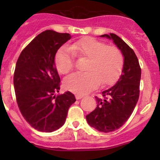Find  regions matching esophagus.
Wrapping results in <instances>:
<instances>
[{
    "mask_svg": "<svg viewBox=\"0 0 160 160\" xmlns=\"http://www.w3.org/2000/svg\"><path fill=\"white\" fill-rule=\"evenodd\" d=\"M76 99L77 100H80V99H81V98H83V95H82V94H76Z\"/></svg>",
    "mask_w": 160,
    "mask_h": 160,
    "instance_id": "34e87169",
    "label": "esophagus"
}]
</instances>
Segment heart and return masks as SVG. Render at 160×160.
Instances as JSON below:
<instances>
[{"label": "heart", "mask_w": 160, "mask_h": 160, "mask_svg": "<svg viewBox=\"0 0 160 160\" xmlns=\"http://www.w3.org/2000/svg\"><path fill=\"white\" fill-rule=\"evenodd\" d=\"M63 47L57 52L55 58L59 72L66 74L73 68L72 54L88 59L84 72H74L66 77V88L77 94H85L96 88L100 83L109 85L120 76L124 65V56L116 46H107L104 42L91 37H85Z\"/></svg>", "instance_id": "heart-1"}]
</instances>
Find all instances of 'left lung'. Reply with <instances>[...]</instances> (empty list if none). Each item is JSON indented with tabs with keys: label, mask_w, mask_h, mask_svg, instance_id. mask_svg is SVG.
<instances>
[{
	"label": "left lung",
	"mask_w": 160,
	"mask_h": 160,
	"mask_svg": "<svg viewBox=\"0 0 160 160\" xmlns=\"http://www.w3.org/2000/svg\"><path fill=\"white\" fill-rule=\"evenodd\" d=\"M112 40L122 52L124 65L115 84L102 92L103 98H95L98 104L86 116L88 123L101 132L118 129L129 118L139 97L141 68L136 55L120 37L113 33L101 35Z\"/></svg>",
	"instance_id": "1"
}]
</instances>
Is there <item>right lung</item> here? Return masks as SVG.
<instances>
[{
	"mask_svg": "<svg viewBox=\"0 0 160 160\" xmlns=\"http://www.w3.org/2000/svg\"><path fill=\"white\" fill-rule=\"evenodd\" d=\"M70 38L68 33L45 31L23 49L16 63L14 88L18 106L25 121L39 132L61 128L76 101L70 91L56 94L60 89V78L55 56Z\"/></svg>",
	"mask_w": 160,
	"mask_h": 160,
	"instance_id": "obj_1",
	"label": "right lung"
}]
</instances>
